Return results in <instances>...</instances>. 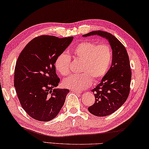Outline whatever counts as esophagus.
<instances>
[{"mask_svg":"<svg viewBox=\"0 0 149 149\" xmlns=\"http://www.w3.org/2000/svg\"><path fill=\"white\" fill-rule=\"evenodd\" d=\"M72 92H74V93H75V94H80L81 93V91H74V90H72Z\"/></svg>","mask_w":149,"mask_h":149,"instance_id":"esophagus-1","label":"esophagus"}]
</instances>
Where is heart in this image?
<instances>
[{
  "label": "heart",
  "instance_id": "1",
  "mask_svg": "<svg viewBox=\"0 0 149 149\" xmlns=\"http://www.w3.org/2000/svg\"><path fill=\"white\" fill-rule=\"evenodd\" d=\"M75 61H81L80 72L71 75L63 80L66 88L74 91H82L88 88L94 81L104 77L109 70L112 62V51L108 45H97L94 42H82L72 50ZM71 58L65 52L59 54L55 61V66L59 74L67 75L70 71Z\"/></svg>",
  "mask_w": 149,
  "mask_h": 149
}]
</instances>
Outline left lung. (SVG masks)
<instances>
[{"instance_id":"1","label":"left lung","mask_w":149,"mask_h":149,"mask_svg":"<svg viewBox=\"0 0 149 149\" xmlns=\"http://www.w3.org/2000/svg\"><path fill=\"white\" fill-rule=\"evenodd\" d=\"M93 35L105 38L112 49L111 66L101 82L92 90L95 102L88 107L91 114L97 117H105L116 111L128 98L132 72L128 53L117 38L109 32L102 31L91 32L83 36Z\"/></svg>"}]
</instances>
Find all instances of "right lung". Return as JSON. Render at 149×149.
<instances>
[{"label": "right lung", "mask_w": 149, "mask_h": 149, "mask_svg": "<svg viewBox=\"0 0 149 149\" xmlns=\"http://www.w3.org/2000/svg\"><path fill=\"white\" fill-rule=\"evenodd\" d=\"M74 37L59 38L44 35L28 43L17 60L14 86L23 109L32 118L49 121L56 117L68 89L55 88L60 79L55 61L71 44Z\"/></svg>", "instance_id": "obj_1"}]
</instances>
